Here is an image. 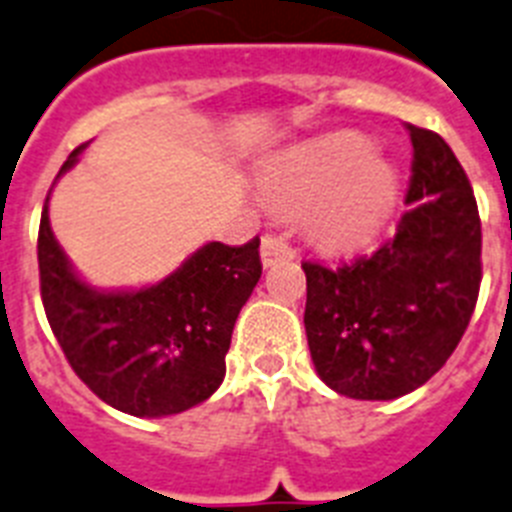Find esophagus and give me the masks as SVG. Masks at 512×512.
I'll return each mask as SVG.
<instances>
[{"label":"esophagus","mask_w":512,"mask_h":512,"mask_svg":"<svg viewBox=\"0 0 512 512\" xmlns=\"http://www.w3.org/2000/svg\"><path fill=\"white\" fill-rule=\"evenodd\" d=\"M260 257H263L265 268H270V265L281 263V260H291L294 257V247L283 236L265 234L263 244H260Z\"/></svg>","instance_id":"34e87169"}]
</instances>
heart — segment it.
<instances>
[{
	"mask_svg": "<svg viewBox=\"0 0 512 512\" xmlns=\"http://www.w3.org/2000/svg\"><path fill=\"white\" fill-rule=\"evenodd\" d=\"M369 143L341 132L273 158L263 190L283 210L312 203V231L330 247H356L380 229L395 200V174L385 161H367Z\"/></svg>",
	"mask_w": 512,
	"mask_h": 512,
	"instance_id": "obj_1",
	"label": "heart"
}]
</instances>
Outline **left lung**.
<instances>
[{"mask_svg":"<svg viewBox=\"0 0 512 512\" xmlns=\"http://www.w3.org/2000/svg\"><path fill=\"white\" fill-rule=\"evenodd\" d=\"M409 210L375 252L304 260V328L320 380L359 401H393L440 372L482 283V221L463 166L437 132L406 124Z\"/></svg>","mask_w":512,"mask_h":512,"instance_id":"left-lung-1","label":"left lung"}]
</instances>
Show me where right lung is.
Masks as SVG:
<instances>
[{
	"mask_svg": "<svg viewBox=\"0 0 512 512\" xmlns=\"http://www.w3.org/2000/svg\"><path fill=\"white\" fill-rule=\"evenodd\" d=\"M83 148L72 150L59 176ZM49 195L38 229L41 299L75 375L132 416L182 414L208 401L226 375L239 309L263 273L260 236L242 247L205 244L148 289L96 291L77 278L54 239Z\"/></svg>",
	"mask_w": 512,
	"mask_h": 512,
	"instance_id": "1",
	"label": "right lung"
}]
</instances>
